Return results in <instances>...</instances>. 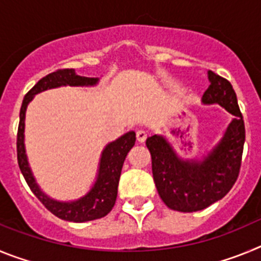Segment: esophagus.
<instances>
[{
    "instance_id": "34e87169",
    "label": "esophagus",
    "mask_w": 261,
    "mask_h": 261,
    "mask_svg": "<svg viewBox=\"0 0 261 261\" xmlns=\"http://www.w3.org/2000/svg\"><path fill=\"white\" fill-rule=\"evenodd\" d=\"M136 137H137V141L140 142V144H142V142H145V140H146L147 133L145 132V130H137V133H136Z\"/></svg>"
}]
</instances>
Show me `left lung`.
Listing matches in <instances>:
<instances>
[{"instance_id":"left-lung-1","label":"left lung","mask_w":261,"mask_h":261,"mask_svg":"<svg viewBox=\"0 0 261 261\" xmlns=\"http://www.w3.org/2000/svg\"><path fill=\"white\" fill-rule=\"evenodd\" d=\"M208 78L211 85L201 102L217 103L234 116L208 155L202 161H184L163 136L154 135L146 140L156 191L172 211L190 213L208 208L227 195L241 170L246 130L237 94L226 78L212 70Z\"/></svg>"}]
</instances>
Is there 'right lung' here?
Instances as JSON below:
<instances>
[{
	"mask_svg": "<svg viewBox=\"0 0 261 261\" xmlns=\"http://www.w3.org/2000/svg\"><path fill=\"white\" fill-rule=\"evenodd\" d=\"M99 78L82 77L75 74L74 69H59L50 74L41 78L35 86L30 90L23 99L19 112V125L17 135V155L20 171L29 184L30 190L41 201L45 208L61 220L70 222H86L102 218L107 216L116 202L117 186H119L120 174L126 154L132 149L136 142V133L133 130L125 133L115 141L110 142L102 151L99 162L98 176L91 187V190L81 199L74 201H57L48 197L39 188L35 177L32 175L27 161L26 149H24V117L29 103L34 99V95L45 91L48 89H56L60 86H94L98 84Z\"/></svg>",
	"mask_w": 261,
	"mask_h": 261,
	"instance_id": "obj_1",
	"label": "right lung"
}]
</instances>
